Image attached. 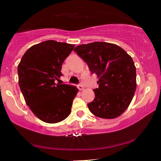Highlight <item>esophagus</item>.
Wrapping results in <instances>:
<instances>
[{"instance_id": "1", "label": "esophagus", "mask_w": 161, "mask_h": 161, "mask_svg": "<svg viewBox=\"0 0 161 161\" xmlns=\"http://www.w3.org/2000/svg\"><path fill=\"white\" fill-rule=\"evenodd\" d=\"M77 87H78V89L80 90V91H82V90H83V89H84V88H83V86L81 84H78V86H77Z\"/></svg>"}]
</instances>
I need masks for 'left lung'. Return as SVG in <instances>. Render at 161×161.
Returning <instances> with one entry per match:
<instances>
[{
    "label": "left lung",
    "mask_w": 161,
    "mask_h": 161,
    "mask_svg": "<svg viewBox=\"0 0 161 161\" xmlns=\"http://www.w3.org/2000/svg\"><path fill=\"white\" fill-rule=\"evenodd\" d=\"M99 78L95 97L88 103L89 111L97 117L114 119L129 106L136 89V69L133 59L114 44L95 42L75 47Z\"/></svg>",
    "instance_id": "8db88e82"
}]
</instances>
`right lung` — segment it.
<instances>
[{
  "instance_id": "1",
  "label": "right lung",
  "mask_w": 161,
  "mask_h": 161,
  "mask_svg": "<svg viewBox=\"0 0 161 161\" xmlns=\"http://www.w3.org/2000/svg\"><path fill=\"white\" fill-rule=\"evenodd\" d=\"M74 45L47 40L31 47L17 67L19 86L35 116L47 123H57L71 113L72 101L78 89L59 84L61 66Z\"/></svg>"
}]
</instances>
